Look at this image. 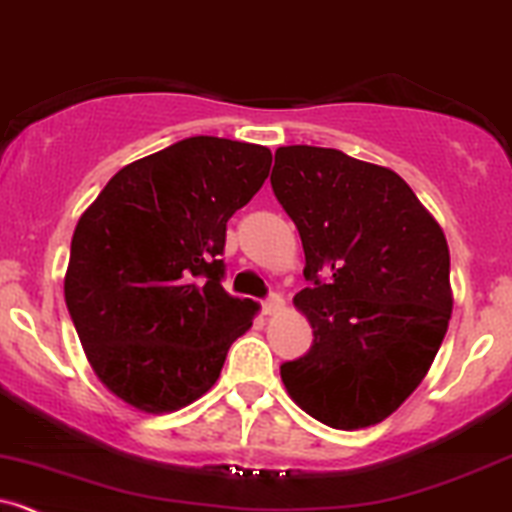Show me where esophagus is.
Here are the masks:
<instances>
[{
	"label": "esophagus",
	"instance_id": "34e87169",
	"mask_svg": "<svg viewBox=\"0 0 512 512\" xmlns=\"http://www.w3.org/2000/svg\"><path fill=\"white\" fill-rule=\"evenodd\" d=\"M282 309H284V299L279 297V294H270V297L262 301V314H265V316L279 314Z\"/></svg>",
	"mask_w": 512,
	"mask_h": 512
}]
</instances>
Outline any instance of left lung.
<instances>
[{"label":"left lung","mask_w":512,"mask_h":512,"mask_svg":"<svg viewBox=\"0 0 512 512\" xmlns=\"http://www.w3.org/2000/svg\"><path fill=\"white\" fill-rule=\"evenodd\" d=\"M270 181L304 245L294 304L314 328L309 353L279 368L287 392L333 429L383 422L449 326L444 233L395 171L338 149L279 147Z\"/></svg>","instance_id":"1"}]
</instances>
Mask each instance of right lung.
<instances>
[{"mask_svg":"<svg viewBox=\"0 0 512 512\" xmlns=\"http://www.w3.org/2000/svg\"><path fill=\"white\" fill-rule=\"evenodd\" d=\"M270 166L260 144L188 137L117 171L80 215L68 314L120 400L174 412L215 385L257 311L223 289L225 230Z\"/></svg>","mask_w":512,"mask_h":512,"instance_id":"1","label":"right lung"}]
</instances>
